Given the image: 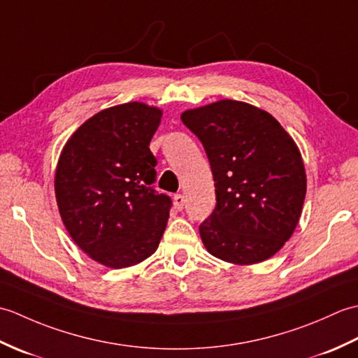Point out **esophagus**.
Masks as SVG:
<instances>
[{"label":"esophagus","instance_id":"34e87169","mask_svg":"<svg viewBox=\"0 0 358 358\" xmlns=\"http://www.w3.org/2000/svg\"><path fill=\"white\" fill-rule=\"evenodd\" d=\"M185 203H186V200H185L183 195H181V194L173 195V206H175V209L181 210V209L185 208Z\"/></svg>","mask_w":358,"mask_h":358}]
</instances>
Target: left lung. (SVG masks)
I'll use <instances>...</instances> for the list:
<instances>
[{
  "label": "left lung",
  "mask_w": 358,
  "mask_h": 358,
  "mask_svg": "<svg viewBox=\"0 0 358 358\" xmlns=\"http://www.w3.org/2000/svg\"><path fill=\"white\" fill-rule=\"evenodd\" d=\"M214 175L217 206L200 226L210 255L248 266L268 260L292 237L306 172L292 136L257 106L220 100L181 113Z\"/></svg>",
  "instance_id": "8db88e82"
}]
</instances>
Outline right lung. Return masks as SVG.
<instances>
[{"label": "right lung", "instance_id": "1", "mask_svg": "<svg viewBox=\"0 0 358 358\" xmlns=\"http://www.w3.org/2000/svg\"><path fill=\"white\" fill-rule=\"evenodd\" d=\"M163 110L132 101L103 109L66 141L55 196L66 231L83 252L123 269L158 248L171 199L152 189L157 159L149 143Z\"/></svg>", "mask_w": 358, "mask_h": 358}]
</instances>
